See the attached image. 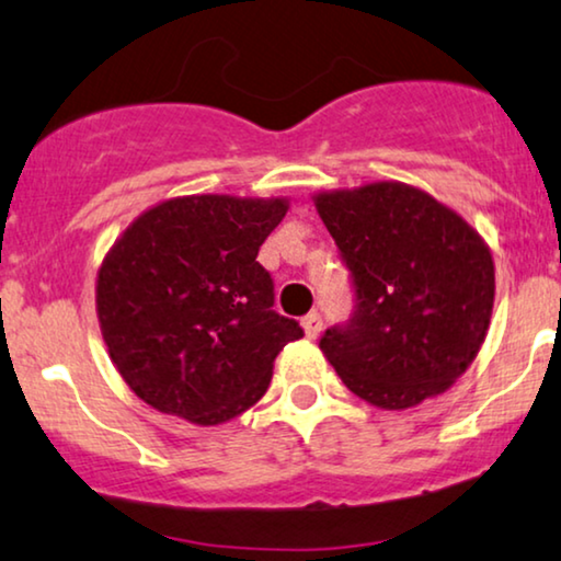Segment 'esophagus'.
<instances>
[{
  "instance_id": "34e87169",
  "label": "esophagus",
  "mask_w": 561,
  "mask_h": 561,
  "mask_svg": "<svg viewBox=\"0 0 561 561\" xmlns=\"http://www.w3.org/2000/svg\"><path fill=\"white\" fill-rule=\"evenodd\" d=\"M320 328H323V318H320V312H308V316L302 318V331L308 339H318Z\"/></svg>"
}]
</instances>
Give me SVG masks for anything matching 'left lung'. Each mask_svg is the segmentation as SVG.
<instances>
[{"instance_id": "obj_1", "label": "left lung", "mask_w": 561, "mask_h": 561, "mask_svg": "<svg viewBox=\"0 0 561 561\" xmlns=\"http://www.w3.org/2000/svg\"><path fill=\"white\" fill-rule=\"evenodd\" d=\"M312 203L346 261L356 310L320 351L351 392L408 410L449 390L480 354L495 305L484 238L421 186L369 182Z\"/></svg>"}]
</instances>
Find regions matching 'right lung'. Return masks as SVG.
Listing matches in <instances>:
<instances>
[{
	"mask_svg": "<svg viewBox=\"0 0 561 561\" xmlns=\"http://www.w3.org/2000/svg\"><path fill=\"white\" fill-rule=\"evenodd\" d=\"M287 197L184 194L148 207L104 253L96 318L125 385L159 413L220 425L264 398L302 328L272 310L259 249Z\"/></svg>",
	"mask_w": 561,
	"mask_h": 561,
	"instance_id": "right-lung-1",
	"label": "right lung"
}]
</instances>
